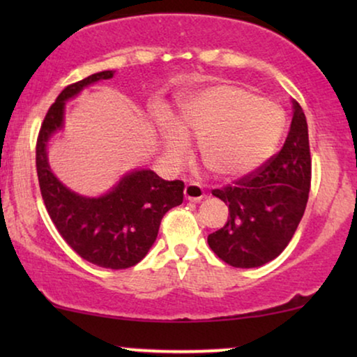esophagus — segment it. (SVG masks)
<instances>
[{
	"label": "esophagus",
	"mask_w": 357,
	"mask_h": 357,
	"mask_svg": "<svg viewBox=\"0 0 357 357\" xmlns=\"http://www.w3.org/2000/svg\"><path fill=\"white\" fill-rule=\"evenodd\" d=\"M183 193H185V198L190 199V202H199V199L204 198L203 187H202V185L195 183V182L188 183L187 187H185Z\"/></svg>",
	"instance_id": "34e87169"
}]
</instances>
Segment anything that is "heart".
Instances as JSON below:
<instances>
[{
    "label": "heart",
    "instance_id": "obj_1",
    "mask_svg": "<svg viewBox=\"0 0 357 357\" xmlns=\"http://www.w3.org/2000/svg\"><path fill=\"white\" fill-rule=\"evenodd\" d=\"M175 126L160 121L165 149L183 159L187 138L198 141L204 167L218 177H242L265 164L281 138L284 115L275 102L234 84H218L180 104Z\"/></svg>",
    "mask_w": 357,
    "mask_h": 357
}]
</instances>
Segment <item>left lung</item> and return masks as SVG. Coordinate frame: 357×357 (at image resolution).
<instances>
[{
  "label": "left lung",
  "instance_id": "1",
  "mask_svg": "<svg viewBox=\"0 0 357 357\" xmlns=\"http://www.w3.org/2000/svg\"><path fill=\"white\" fill-rule=\"evenodd\" d=\"M312 159L309 128L294 100L291 128L281 151L213 195L229 206L226 226L209 234L211 250L236 268H257L287 247L309 199Z\"/></svg>",
  "mask_w": 357,
  "mask_h": 357
}]
</instances>
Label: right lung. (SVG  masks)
<instances>
[{
  "label": "right lung",
  "instance_id": "obj_1",
  "mask_svg": "<svg viewBox=\"0 0 357 357\" xmlns=\"http://www.w3.org/2000/svg\"><path fill=\"white\" fill-rule=\"evenodd\" d=\"M112 76L114 71L96 73L60 92L38 131L36 167L43 204L68 245L97 266L125 270L143 260L158 237L164 214L182 204L183 182H169L153 170H135L104 197L84 198L52 174L45 151L53 131L63 126L65 100L82 87Z\"/></svg>",
  "mask_w": 357,
  "mask_h": 357
}]
</instances>
